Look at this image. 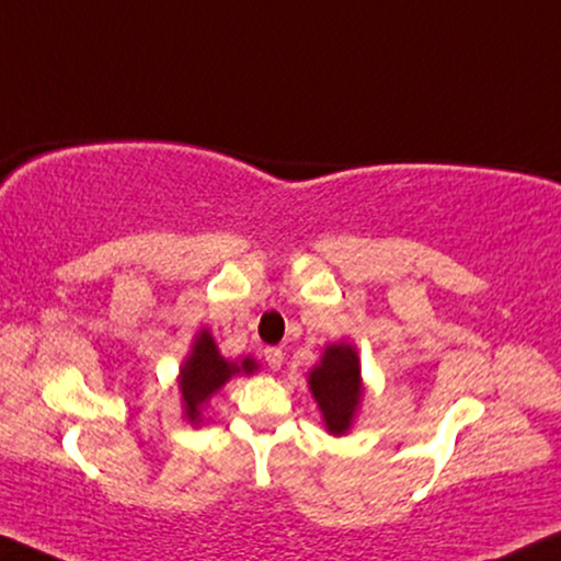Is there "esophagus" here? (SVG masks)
Segmentation results:
<instances>
[{"mask_svg":"<svg viewBox=\"0 0 561 561\" xmlns=\"http://www.w3.org/2000/svg\"><path fill=\"white\" fill-rule=\"evenodd\" d=\"M263 357H265L267 367H273V370H278V367L283 365V350L280 347H267L263 352Z\"/></svg>","mask_w":561,"mask_h":561,"instance_id":"obj_1","label":"esophagus"}]
</instances>
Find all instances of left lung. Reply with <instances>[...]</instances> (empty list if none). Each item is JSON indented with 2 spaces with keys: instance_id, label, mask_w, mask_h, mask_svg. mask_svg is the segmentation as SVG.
<instances>
[{
  "instance_id": "1",
  "label": "left lung",
  "mask_w": 561,
  "mask_h": 561,
  "mask_svg": "<svg viewBox=\"0 0 561 561\" xmlns=\"http://www.w3.org/2000/svg\"><path fill=\"white\" fill-rule=\"evenodd\" d=\"M311 393L324 413L327 428L332 434H344L355 416L359 403V363L357 352L350 344H332L327 347L321 365L309 375Z\"/></svg>"
}]
</instances>
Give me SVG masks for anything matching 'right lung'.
<instances>
[{
    "label": "right lung",
    "instance_id": "right-lung-1",
    "mask_svg": "<svg viewBox=\"0 0 561 561\" xmlns=\"http://www.w3.org/2000/svg\"><path fill=\"white\" fill-rule=\"evenodd\" d=\"M255 367V359L250 357L242 359L240 365L227 363V359L219 355L211 334H198V340L194 342V352H191V357L181 370V393L183 403H186V416L191 421H196L198 409H202L204 401L214 393V390L225 386L234 373H252Z\"/></svg>",
    "mask_w": 561,
    "mask_h": 561
}]
</instances>
